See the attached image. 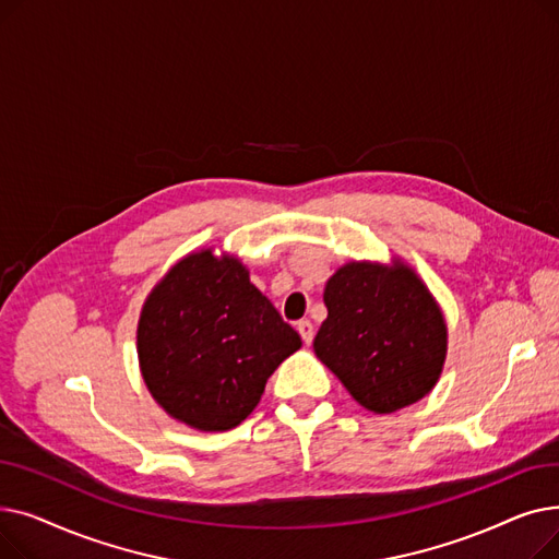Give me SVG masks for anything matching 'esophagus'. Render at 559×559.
<instances>
[{
    "label": "esophagus",
    "instance_id": "esophagus-1",
    "mask_svg": "<svg viewBox=\"0 0 559 559\" xmlns=\"http://www.w3.org/2000/svg\"><path fill=\"white\" fill-rule=\"evenodd\" d=\"M297 331H299V335H301V340H304L306 344H312V337H314V326H312V321H308V319L297 321Z\"/></svg>",
    "mask_w": 559,
    "mask_h": 559
}]
</instances>
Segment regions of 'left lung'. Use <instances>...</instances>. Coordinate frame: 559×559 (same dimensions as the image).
Here are the masks:
<instances>
[{"label":"left lung","mask_w":559,"mask_h":559,"mask_svg":"<svg viewBox=\"0 0 559 559\" xmlns=\"http://www.w3.org/2000/svg\"><path fill=\"white\" fill-rule=\"evenodd\" d=\"M314 354L360 405L388 415L424 399L447 358V324L405 264L350 262L324 289Z\"/></svg>","instance_id":"1"}]
</instances>
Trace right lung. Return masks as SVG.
Listing matches in <instances>:
<instances>
[{
	"mask_svg": "<svg viewBox=\"0 0 559 559\" xmlns=\"http://www.w3.org/2000/svg\"><path fill=\"white\" fill-rule=\"evenodd\" d=\"M301 346L238 260L183 258L146 299L138 358L167 413L199 430H228L258 405L274 369Z\"/></svg>",
	"mask_w": 559,
	"mask_h": 559,
	"instance_id": "obj_1",
	"label": "right lung"
}]
</instances>
